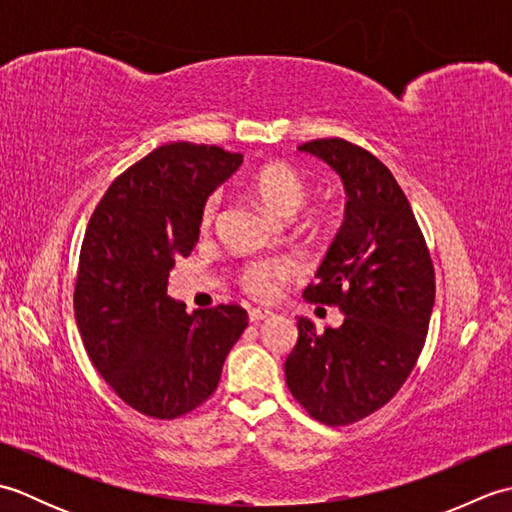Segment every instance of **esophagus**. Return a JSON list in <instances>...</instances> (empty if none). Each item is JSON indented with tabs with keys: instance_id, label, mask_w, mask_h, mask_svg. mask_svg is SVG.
Here are the masks:
<instances>
[{
	"instance_id": "34e87169",
	"label": "esophagus",
	"mask_w": 512,
	"mask_h": 512,
	"mask_svg": "<svg viewBox=\"0 0 512 512\" xmlns=\"http://www.w3.org/2000/svg\"><path fill=\"white\" fill-rule=\"evenodd\" d=\"M268 317H273V312L266 310V308H250V310H248V319L253 321V323L264 321V319H268Z\"/></svg>"
}]
</instances>
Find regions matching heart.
I'll return each instance as SVG.
<instances>
[{"label": "heart", "instance_id": "obj_1", "mask_svg": "<svg viewBox=\"0 0 512 512\" xmlns=\"http://www.w3.org/2000/svg\"><path fill=\"white\" fill-rule=\"evenodd\" d=\"M250 191L262 200L270 211L281 217H292L306 204L308 187L301 173L286 162H270L250 178ZM222 195L213 193L202 206L200 224L204 231L215 224L220 213ZM299 264L292 257H264L248 262L239 273V284L255 299H275L281 286L299 275Z\"/></svg>", "mask_w": 512, "mask_h": 512}]
</instances>
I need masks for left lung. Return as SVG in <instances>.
<instances>
[{"label":"left lung","mask_w":512,"mask_h":512,"mask_svg":"<svg viewBox=\"0 0 512 512\" xmlns=\"http://www.w3.org/2000/svg\"><path fill=\"white\" fill-rule=\"evenodd\" d=\"M299 151L330 165L345 187V220L303 290L345 319L325 332L297 319L286 383L314 420L343 427L387 405L416 367L436 273L407 195L383 162L343 138L310 140Z\"/></svg>","instance_id":"1"}]
</instances>
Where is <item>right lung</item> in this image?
Instances as JSON below:
<instances>
[{"mask_svg":"<svg viewBox=\"0 0 512 512\" xmlns=\"http://www.w3.org/2000/svg\"><path fill=\"white\" fill-rule=\"evenodd\" d=\"M242 160L215 145H162L121 173L90 217L76 325L107 385L149 418L173 420L200 407L248 325L235 303L189 314L167 295L176 257H187L200 237L204 202Z\"/></svg>","mask_w":512,"mask_h":512,"instance_id":"add662e5","label":"right lung"}]
</instances>
